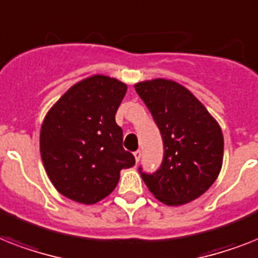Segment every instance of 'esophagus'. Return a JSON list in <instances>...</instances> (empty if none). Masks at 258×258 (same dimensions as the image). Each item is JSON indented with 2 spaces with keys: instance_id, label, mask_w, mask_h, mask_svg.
<instances>
[{
  "instance_id": "obj_1",
  "label": "esophagus",
  "mask_w": 258,
  "mask_h": 258,
  "mask_svg": "<svg viewBox=\"0 0 258 258\" xmlns=\"http://www.w3.org/2000/svg\"><path fill=\"white\" fill-rule=\"evenodd\" d=\"M134 156H135L136 163H139L140 158H142V152H140V151H135V152H134Z\"/></svg>"
}]
</instances>
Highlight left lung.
I'll return each mask as SVG.
<instances>
[{
    "instance_id": "1",
    "label": "left lung",
    "mask_w": 258,
    "mask_h": 258,
    "mask_svg": "<svg viewBox=\"0 0 258 258\" xmlns=\"http://www.w3.org/2000/svg\"><path fill=\"white\" fill-rule=\"evenodd\" d=\"M160 130L164 156L154 173L139 172L150 192L167 205H183L207 192L223 165L219 123L184 86L169 79L135 85Z\"/></svg>"
}]
</instances>
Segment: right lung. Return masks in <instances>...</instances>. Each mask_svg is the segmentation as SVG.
I'll return each mask as SVG.
<instances>
[{"label":"right lung","mask_w":258,"mask_h":258,"mask_svg":"<svg viewBox=\"0 0 258 258\" xmlns=\"http://www.w3.org/2000/svg\"><path fill=\"white\" fill-rule=\"evenodd\" d=\"M127 85L106 75L75 83L46 114L39 150L55 189L82 204H95L112 192L123 168L135 158L123 148L115 114Z\"/></svg>","instance_id":"1"}]
</instances>
